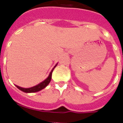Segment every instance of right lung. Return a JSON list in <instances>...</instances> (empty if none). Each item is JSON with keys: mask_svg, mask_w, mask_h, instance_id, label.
Wrapping results in <instances>:
<instances>
[{"mask_svg": "<svg viewBox=\"0 0 123 123\" xmlns=\"http://www.w3.org/2000/svg\"><path fill=\"white\" fill-rule=\"evenodd\" d=\"M57 66L56 64L54 68L52 69V70L50 72V75L48 77V78L46 79V80H44L43 82H42L41 83L39 84L38 85L36 86H34L32 87H30V88H22L21 87H19L18 86H16V87L19 89L20 90H21L23 92H37V91H41L43 89H44V87H46V86H48L49 83L51 81V79H52V71L54 70V69L55 68V66Z\"/></svg>", "mask_w": 123, "mask_h": 123, "instance_id": "add662e5", "label": "right lung"}]
</instances>
